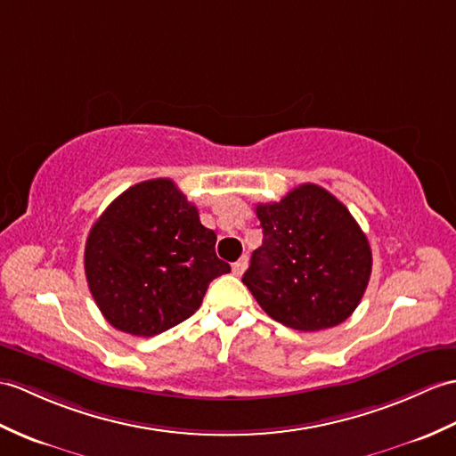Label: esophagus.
Returning <instances> with one entry per match:
<instances>
[{
    "label": "esophagus",
    "instance_id": "obj_1",
    "mask_svg": "<svg viewBox=\"0 0 456 456\" xmlns=\"http://www.w3.org/2000/svg\"><path fill=\"white\" fill-rule=\"evenodd\" d=\"M247 266H248V258L240 256L235 264H232V273H235V276H242V273H245V270H247Z\"/></svg>",
    "mask_w": 456,
    "mask_h": 456
}]
</instances>
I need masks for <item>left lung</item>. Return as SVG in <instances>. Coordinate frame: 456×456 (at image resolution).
I'll return each instance as SVG.
<instances>
[{
	"mask_svg": "<svg viewBox=\"0 0 456 456\" xmlns=\"http://www.w3.org/2000/svg\"><path fill=\"white\" fill-rule=\"evenodd\" d=\"M262 247L242 276L273 321L301 332L344 322L371 278V247L349 209L316 184L258 204Z\"/></svg>",
	"mask_w": 456,
	"mask_h": 456,
	"instance_id": "8db88e82",
	"label": "left lung"
}]
</instances>
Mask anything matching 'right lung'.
Wrapping results in <instances>:
<instances>
[{"mask_svg": "<svg viewBox=\"0 0 456 456\" xmlns=\"http://www.w3.org/2000/svg\"><path fill=\"white\" fill-rule=\"evenodd\" d=\"M217 235L171 178L126 190L102 211L85 245V276L114 328L150 338L192 316L211 280L231 272Z\"/></svg>", "mask_w": 456, "mask_h": 456, "instance_id": "right-lung-1", "label": "right lung"}]
</instances>
